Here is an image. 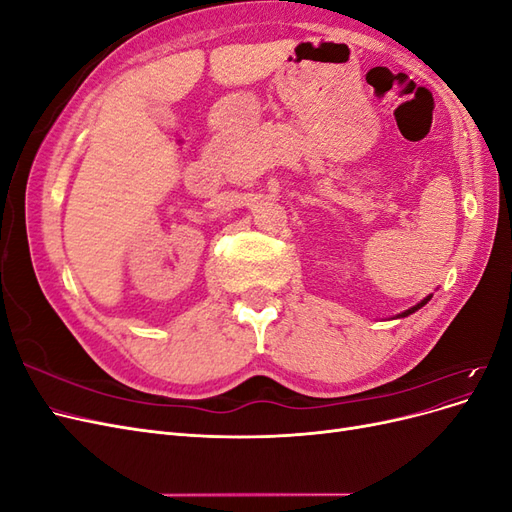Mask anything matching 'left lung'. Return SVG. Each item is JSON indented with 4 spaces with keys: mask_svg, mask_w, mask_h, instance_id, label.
<instances>
[{
    "mask_svg": "<svg viewBox=\"0 0 512 512\" xmlns=\"http://www.w3.org/2000/svg\"><path fill=\"white\" fill-rule=\"evenodd\" d=\"M429 299H431V294H429V297H425V299H423V301H421V303H416V305H414V307H410V309H406V312H401V314H397V316H395V318H406V316H410V314H414V312H418V309H421V307H423V305H425V303H427V301H429Z\"/></svg>",
    "mask_w": 512,
    "mask_h": 512,
    "instance_id": "1",
    "label": "left lung"
}]
</instances>
